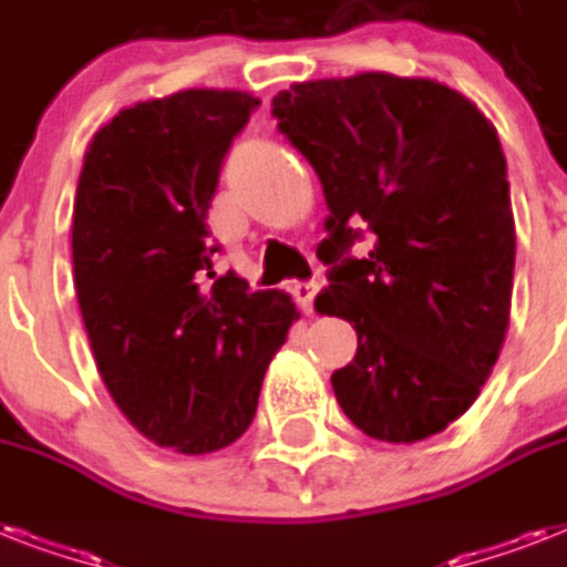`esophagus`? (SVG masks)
Returning a JSON list of instances; mask_svg holds the SVG:
<instances>
[{"instance_id": "esophagus-1", "label": "esophagus", "mask_w": 567, "mask_h": 567, "mask_svg": "<svg viewBox=\"0 0 567 567\" xmlns=\"http://www.w3.org/2000/svg\"><path fill=\"white\" fill-rule=\"evenodd\" d=\"M315 297H318V282L293 285V300H297V306H300L306 315H311V311H315Z\"/></svg>"}]
</instances>
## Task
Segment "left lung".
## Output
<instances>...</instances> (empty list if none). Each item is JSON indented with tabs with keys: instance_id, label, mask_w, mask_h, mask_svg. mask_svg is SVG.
Segmentation results:
<instances>
[{
	"instance_id": "left-lung-1",
	"label": "left lung",
	"mask_w": 567,
	"mask_h": 567,
	"mask_svg": "<svg viewBox=\"0 0 567 567\" xmlns=\"http://www.w3.org/2000/svg\"><path fill=\"white\" fill-rule=\"evenodd\" d=\"M274 117L329 205L315 309L359 336L332 373L338 405L388 444L439 435L474 405L509 329L515 214L497 128L444 82L373 70L291 84ZM362 221L374 247L350 259Z\"/></svg>"
}]
</instances>
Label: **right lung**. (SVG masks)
I'll list each match as a JSON object with an SVG mask.
<instances>
[{
    "label": "right lung",
    "mask_w": 567,
    "mask_h": 567,
    "mask_svg": "<svg viewBox=\"0 0 567 567\" xmlns=\"http://www.w3.org/2000/svg\"><path fill=\"white\" fill-rule=\"evenodd\" d=\"M256 105L217 87L135 102L93 135L75 188L73 279L96 371L126 421L182 456L247 432L300 320L285 291L212 265L205 214Z\"/></svg>",
    "instance_id": "obj_1"
}]
</instances>
